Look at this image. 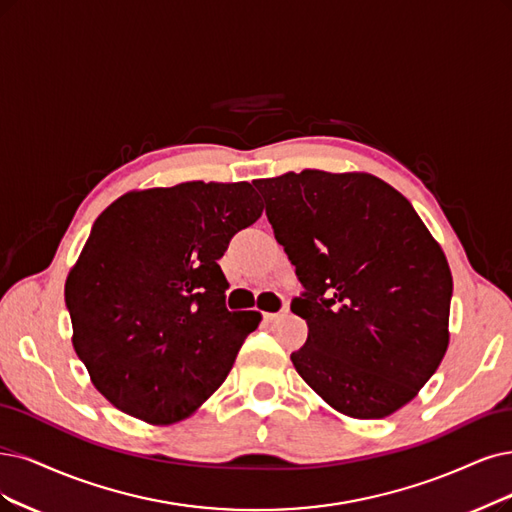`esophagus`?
<instances>
[{
    "label": "esophagus",
    "mask_w": 512,
    "mask_h": 512,
    "mask_svg": "<svg viewBox=\"0 0 512 512\" xmlns=\"http://www.w3.org/2000/svg\"><path fill=\"white\" fill-rule=\"evenodd\" d=\"M287 312H289V308H282L280 312H266V314H263V318H266V320H268V323H276V320H278V318H282V316H287Z\"/></svg>",
    "instance_id": "34e87169"
}]
</instances>
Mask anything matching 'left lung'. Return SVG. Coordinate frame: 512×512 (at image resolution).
<instances>
[{"instance_id":"1","label":"left lung","mask_w":512,"mask_h":512,"mask_svg":"<svg viewBox=\"0 0 512 512\" xmlns=\"http://www.w3.org/2000/svg\"><path fill=\"white\" fill-rule=\"evenodd\" d=\"M306 293L308 339L291 354L337 413L380 420L413 401L449 346L453 278L441 244L392 185L306 168L257 179Z\"/></svg>"}]
</instances>
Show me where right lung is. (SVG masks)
<instances>
[{
    "label": "right lung",
    "instance_id": "obj_1",
    "mask_svg": "<svg viewBox=\"0 0 512 512\" xmlns=\"http://www.w3.org/2000/svg\"><path fill=\"white\" fill-rule=\"evenodd\" d=\"M261 213L251 183L185 181L132 189L97 217L65 301L73 350L113 407L175 424L225 382L261 314L225 308L217 261Z\"/></svg>",
    "mask_w": 512,
    "mask_h": 512
}]
</instances>
